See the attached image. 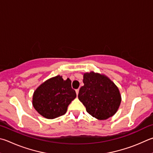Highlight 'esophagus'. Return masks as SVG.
<instances>
[{
    "label": "esophagus",
    "instance_id": "obj_1",
    "mask_svg": "<svg viewBox=\"0 0 153 153\" xmlns=\"http://www.w3.org/2000/svg\"><path fill=\"white\" fill-rule=\"evenodd\" d=\"M76 92L77 96L78 95V94H79V89H77V90H76Z\"/></svg>",
    "mask_w": 153,
    "mask_h": 153
}]
</instances>
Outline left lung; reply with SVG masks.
Listing matches in <instances>:
<instances>
[{"label":"left lung","instance_id":"left-lung-1","mask_svg":"<svg viewBox=\"0 0 153 153\" xmlns=\"http://www.w3.org/2000/svg\"><path fill=\"white\" fill-rule=\"evenodd\" d=\"M84 85L79 89L78 98L85 105L86 111L98 120H106L114 115L121 102L117 86L104 75L85 73Z\"/></svg>","mask_w":153,"mask_h":153}]
</instances>
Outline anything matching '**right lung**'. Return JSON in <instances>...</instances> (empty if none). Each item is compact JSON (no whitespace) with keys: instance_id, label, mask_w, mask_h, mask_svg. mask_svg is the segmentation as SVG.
<instances>
[{"instance_id":"right-lung-1","label":"right lung","mask_w":153,"mask_h":153,"mask_svg":"<svg viewBox=\"0 0 153 153\" xmlns=\"http://www.w3.org/2000/svg\"><path fill=\"white\" fill-rule=\"evenodd\" d=\"M76 97L71 80L69 78L63 80L62 76H57L36 89L33 96V105L43 117L53 119L65 114L69 104Z\"/></svg>"}]
</instances>
